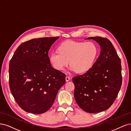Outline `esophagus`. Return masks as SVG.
I'll list each match as a JSON object with an SVG mask.
<instances>
[{"label": "esophagus", "mask_w": 131, "mask_h": 131, "mask_svg": "<svg viewBox=\"0 0 131 131\" xmlns=\"http://www.w3.org/2000/svg\"><path fill=\"white\" fill-rule=\"evenodd\" d=\"M65 79H66V82H68V81H69L70 80V77L68 76V75H66V78H65Z\"/></svg>", "instance_id": "obj_1"}]
</instances>
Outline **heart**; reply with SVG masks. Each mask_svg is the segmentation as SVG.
Masks as SVG:
<instances>
[{
	"instance_id": "1",
	"label": "heart",
	"mask_w": 131,
	"mask_h": 131,
	"mask_svg": "<svg viewBox=\"0 0 131 131\" xmlns=\"http://www.w3.org/2000/svg\"><path fill=\"white\" fill-rule=\"evenodd\" d=\"M58 50L52 52L49 57L53 68L58 71L64 70L70 60L71 70L79 73L89 70L99 54L98 47L92 42L67 41L59 46Z\"/></svg>"
}]
</instances>
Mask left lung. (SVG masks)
Returning <instances> with one entry per match:
<instances>
[{
	"label": "left lung",
	"instance_id": "1",
	"mask_svg": "<svg viewBox=\"0 0 131 131\" xmlns=\"http://www.w3.org/2000/svg\"><path fill=\"white\" fill-rule=\"evenodd\" d=\"M101 46L100 54L86 73L72 78L74 96L79 107L90 113L107 110L114 102L122 84L121 60L107 38H87Z\"/></svg>",
	"mask_w": 131,
	"mask_h": 131
}]
</instances>
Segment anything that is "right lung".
<instances>
[{
	"label": "right lung",
	"mask_w": 131,
	"mask_h": 131,
	"mask_svg": "<svg viewBox=\"0 0 131 131\" xmlns=\"http://www.w3.org/2000/svg\"><path fill=\"white\" fill-rule=\"evenodd\" d=\"M59 37L34 39L20 44L9 63L12 95L24 111L42 114L52 107L65 74L52 67L48 51Z\"/></svg>",
	"instance_id": "right-lung-1"
}]
</instances>
